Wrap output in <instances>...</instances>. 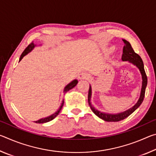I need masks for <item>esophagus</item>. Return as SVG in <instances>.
Returning a JSON list of instances; mask_svg holds the SVG:
<instances>
[{
	"mask_svg": "<svg viewBox=\"0 0 156 156\" xmlns=\"http://www.w3.org/2000/svg\"><path fill=\"white\" fill-rule=\"evenodd\" d=\"M78 78L80 79V80H86V79H87L89 78V76L86 72H83L78 73Z\"/></svg>",
	"mask_w": 156,
	"mask_h": 156,
	"instance_id": "obj_1",
	"label": "esophagus"
}]
</instances>
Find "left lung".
I'll return each instance as SVG.
<instances>
[{
    "instance_id": "1",
    "label": "left lung",
    "mask_w": 156,
    "mask_h": 156,
    "mask_svg": "<svg viewBox=\"0 0 156 156\" xmlns=\"http://www.w3.org/2000/svg\"><path fill=\"white\" fill-rule=\"evenodd\" d=\"M122 41L125 43V45L123 47L122 49V60L123 61H129L133 63V65L138 67V68L140 71V73L142 74V89H141V94L140 98L137 103L134 105V106L129 109V110L124 112L122 113H120L118 114H108V113H105L102 112H100L99 111L96 110L95 108L92 106L90 102L91 96V86L89 87V94H88V102L89 106L91 107V109L92 110L95 114H96L98 117H99L101 119L104 120L105 121H107V122H118L122 120L125 119L127 118L129 115H130L134 111H135L137 108L140 107V105L142 104V101H143L144 94H145V89H146V87L147 84V77L145 73L144 69V64L142 62V60L138 54L134 51V50L132 48L131 44L126 41L125 39H122Z\"/></svg>"
}]
</instances>
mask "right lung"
I'll return each instance as SVG.
<instances>
[{
  "label": "right lung",
  "mask_w": 156,
  "mask_h": 156,
  "mask_svg": "<svg viewBox=\"0 0 156 156\" xmlns=\"http://www.w3.org/2000/svg\"><path fill=\"white\" fill-rule=\"evenodd\" d=\"M34 47H35V44H34L33 42H32V43H31L30 44H29V45L27 47H26V49L24 50V51L22 53V54H21L19 61H20V60L23 59V58L24 57L25 55H27L29 52H30L31 50L34 49ZM77 83H78V80H73L72 83H70L69 84H68L65 87V88L64 89V93H66V92L68 91L69 90H70V89H72V88L74 87L76 85V84H77ZM63 104H64V100H62L61 105H60V108H59L58 109V111H57L56 113H54V114H52L51 115L49 116V117H47V118H42V119L38 120V121H36L35 122L36 123H39V124H41V123H45V122H49V121L52 120L53 119H54V118H56L58 115V113H60V110H61L62 107L63 106Z\"/></svg>",
  "instance_id": "add662e5"
}]
</instances>
